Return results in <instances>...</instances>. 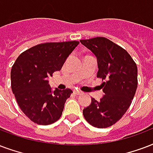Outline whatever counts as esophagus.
Segmentation results:
<instances>
[{"label":"esophagus","mask_w":153,"mask_h":153,"mask_svg":"<svg viewBox=\"0 0 153 153\" xmlns=\"http://www.w3.org/2000/svg\"><path fill=\"white\" fill-rule=\"evenodd\" d=\"M74 94H75V95H82V92L81 91H79V90H75V91H74Z\"/></svg>","instance_id":"34e87169"}]
</instances>
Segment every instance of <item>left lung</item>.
<instances>
[{
	"label": "left lung",
	"instance_id": "1",
	"mask_svg": "<svg viewBox=\"0 0 153 153\" xmlns=\"http://www.w3.org/2000/svg\"><path fill=\"white\" fill-rule=\"evenodd\" d=\"M97 58V77L105 95L82 111L84 118L98 128H108L120 120L136 94L137 66L130 54L120 45L102 37L80 40Z\"/></svg>",
	"mask_w": 153,
	"mask_h": 153
}]
</instances>
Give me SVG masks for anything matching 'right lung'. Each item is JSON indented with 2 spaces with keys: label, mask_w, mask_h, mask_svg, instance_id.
<instances>
[{
  "label": "right lung",
  "mask_w": 153,
  "mask_h": 153,
  "mask_svg": "<svg viewBox=\"0 0 153 153\" xmlns=\"http://www.w3.org/2000/svg\"><path fill=\"white\" fill-rule=\"evenodd\" d=\"M78 41L38 44L18 56L11 70V87L20 108L30 120L40 125L61 117L71 90L52 91L48 78L60 71Z\"/></svg>",
  "instance_id": "right-lung-1"
}]
</instances>
